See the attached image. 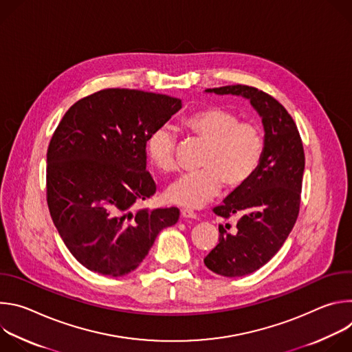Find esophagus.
Instances as JSON below:
<instances>
[{
	"label": "esophagus",
	"mask_w": 352,
	"mask_h": 352,
	"mask_svg": "<svg viewBox=\"0 0 352 352\" xmlns=\"http://www.w3.org/2000/svg\"><path fill=\"white\" fill-rule=\"evenodd\" d=\"M181 217L182 219H196V214L193 213V212H190V210H186V209H182L181 210Z\"/></svg>",
	"instance_id": "obj_1"
}]
</instances>
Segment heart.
Instances as JSON below:
<instances>
[{"label":"heart","mask_w":352,"mask_h":352,"mask_svg":"<svg viewBox=\"0 0 352 352\" xmlns=\"http://www.w3.org/2000/svg\"><path fill=\"white\" fill-rule=\"evenodd\" d=\"M182 126L206 147L200 170L184 174L168 185L166 199L170 204L199 209L214 199L223 185L236 189L258 170L265 139L256 124L241 121L238 114L224 107L210 106L185 117ZM175 143L177 136L168 126H159L148 135L147 155L157 170H175Z\"/></svg>","instance_id":"obj_1"}]
</instances>
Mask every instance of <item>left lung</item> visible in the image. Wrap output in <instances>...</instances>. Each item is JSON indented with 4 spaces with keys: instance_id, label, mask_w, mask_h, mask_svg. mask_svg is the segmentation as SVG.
I'll return each instance as SVG.
<instances>
[{
    "instance_id": "8db88e82",
    "label": "left lung",
    "mask_w": 352,
    "mask_h": 352,
    "mask_svg": "<svg viewBox=\"0 0 352 352\" xmlns=\"http://www.w3.org/2000/svg\"><path fill=\"white\" fill-rule=\"evenodd\" d=\"M205 91L248 98L265 129L258 170L213 210L223 219L236 216V227L219 226V243L205 258L213 273L242 277L265 266L278 252L296 221L305 168L304 146L288 111L267 93L245 85Z\"/></svg>"
}]
</instances>
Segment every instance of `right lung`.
Here are the masks:
<instances>
[{"mask_svg": "<svg viewBox=\"0 0 352 352\" xmlns=\"http://www.w3.org/2000/svg\"><path fill=\"white\" fill-rule=\"evenodd\" d=\"M179 98L104 89L76 102L47 150V205L74 258L90 272L120 277L146 258L177 208L132 206L156 192L146 142L179 109Z\"/></svg>", "mask_w": 352, "mask_h": 352, "instance_id": "obj_1", "label": "right lung"}]
</instances>
